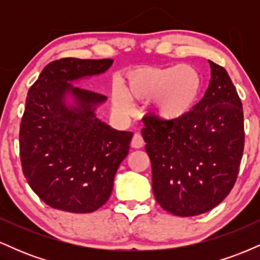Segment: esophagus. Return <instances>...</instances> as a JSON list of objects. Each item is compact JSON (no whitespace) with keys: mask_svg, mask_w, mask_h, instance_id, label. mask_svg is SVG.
I'll return each instance as SVG.
<instances>
[{"mask_svg":"<svg viewBox=\"0 0 260 260\" xmlns=\"http://www.w3.org/2000/svg\"><path fill=\"white\" fill-rule=\"evenodd\" d=\"M131 145H132V148H136V149L142 148L143 145H144V139H143L142 134L134 133L132 142H131Z\"/></svg>","mask_w":260,"mask_h":260,"instance_id":"34e87169","label":"esophagus"}]
</instances>
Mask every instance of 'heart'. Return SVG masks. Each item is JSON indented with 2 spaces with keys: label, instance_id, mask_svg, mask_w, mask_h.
Here are the masks:
<instances>
[{
  "label": "heart",
  "instance_id": "heart-1",
  "mask_svg": "<svg viewBox=\"0 0 260 260\" xmlns=\"http://www.w3.org/2000/svg\"><path fill=\"white\" fill-rule=\"evenodd\" d=\"M202 78L189 64L176 67H148L128 76L124 92H113V103L121 112L132 110V100H153V111L157 118L174 122L183 118L198 100Z\"/></svg>",
  "mask_w": 260,
  "mask_h": 260
}]
</instances>
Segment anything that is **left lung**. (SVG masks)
Returning a JSON list of instances; mask_svg holds the SVG:
<instances>
[{
    "instance_id": "left-lung-1",
    "label": "left lung",
    "mask_w": 260,
    "mask_h": 260,
    "mask_svg": "<svg viewBox=\"0 0 260 260\" xmlns=\"http://www.w3.org/2000/svg\"><path fill=\"white\" fill-rule=\"evenodd\" d=\"M209 64L207 91L183 118H143L155 199L178 216L199 215L219 205L234 187L242 160V103L225 68Z\"/></svg>"
}]
</instances>
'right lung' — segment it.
Listing matches in <instances>:
<instances>
[{"mask_svg":"<svg viewBox=\"0 0 260 260\" xmlns=\"http://www.w3.org/2000/svg\"><path fill=\"white\" fill-rule=\"evenodd\" d=\"M113 59L66 57L50 62L30 86L20 122L19 154L29 186L49 207L92 213L109 201L113 178L133 133L113 129L95 116L105 95L70 82L96 76ZM75 105H65V95Z\"/></svg>","mask_w":260,"mask_h":260,"instance_id":"obj_1","label":"right lung"}]
</instances>
